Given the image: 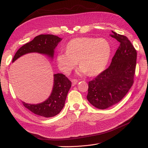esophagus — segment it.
Returning a JSON list of instances; mask_svg holds the SVG:
<instances>
[{
    "label": "esophagus",
    "mask_w": 148,
    "mask_h": 148,
    "mask_svg": "<svg viewBox=\"0 0 148 148\" xmlns=\"http://www.w3.org/2000/svg\"><path fill=\"white\" fill-rule=\"evenodd\" d=\"M71 83H72V86H75V85H76V84H77L78 83V80L77 79H72L71 80Z\"/></svg>",
    "instance_id": "esophagus-1"
}]
</instances>
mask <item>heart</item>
Segmentation results:
<instances>
[{
  "mask_svg": "<svg viewBox=\"0 0 148 148\" xmlns=\"http://www.w3.org/2000/svg\"><path fill=\"white\" fill-rule=\"evenodd\" d=\"M66 52L57 56L59 69L68 74L78 64L80 66L77 73L96 75L104 70L109 60L111 49L109 43L103 38H76L67 43Z\"/></svg>",
  "mask_w": 148,
  "mask_h": 148,
  "instance_id": "1",
  "label": "heart"
}]
</instances>
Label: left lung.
I'll list each match as a JSON object with an SVG mask.
<instances>
[{"label":"left lung","instance_id":"left-lung-1","mask_svg":"<svg viewBox=\"0 0 148 148\" xmlns=\"http://www.w3.org/2000/svg\"><path fill=\"white\" fill-rule=\"evenodd\" d=\"M119 42L108 69L88 84L87 99L94 107L106 109L115 105L127 95L133 83L137 53L128 39L112 31Z\"/></svg>","mask_w":148,"mask_h":148}]
</instances>
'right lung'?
<instances>
[{"instance_id": "add662e5", "label": "right lung", "mask_w": 148, "mask_h": 148, "mask_svg": "<svg viewBox=\"0 0 148 148\" xmlns=\"http://www.w3.org/2000/svg\"><path fill=\"white\" fill-rule=\"evenodd\" d=\"M62 39L53 34H41L26 43L17 51L12 63L20 57L29 53H38L53 59L55 49ZM71 83L62 73L53 74V88L47 99L39 104H28L22 102L26 109L36 115L44 117H52L60 113L64 108L67 94Z\"/></svg>"}]
</instances>
